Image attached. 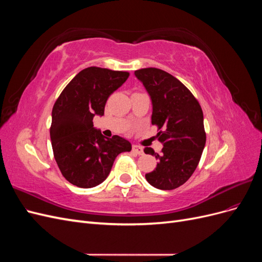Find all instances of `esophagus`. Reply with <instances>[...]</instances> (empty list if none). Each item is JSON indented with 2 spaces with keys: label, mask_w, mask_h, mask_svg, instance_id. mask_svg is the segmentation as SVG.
<instances>
[{
  "label": "esophagus",
  "mask_w": 262,
  "mask_h": 262,
  "mask_svg": "<svg viewBox=\"0 0 262 262\" xmlns=\"http://www.w3.org/2000/svg\"><path fill=\"white\" fill-rule=\"evenodd\" d=\"M132 152L138 154V155H142V154L144 153V152H143V148H142V147L139 146V145H133V146H132Z\"/></svg>",
  "instance_id": "1"
}]
</instances>
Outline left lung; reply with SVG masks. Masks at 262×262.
<instances>
[{
  "label": "left lung",
  "instance_id": "obj_1",
  "mask_svg": "<svg viewBox=\"0 0 262 262\" xmlns=\"http://www.w3.org/2000/svg\"><path fill=\"white\" fill-rule=\"evenodd\" d=\"M134 74L152 100V124L158 128L157 138L164 146L161 154L144 148L158 161L145 178L157 189H176L191 177L205 145L201 106L184 84L161 69H141Z\"/></svg>",
  "mask_w": 262,
  "mask_h": 262
}]
</instances>
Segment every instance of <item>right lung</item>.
<instances>
[{"instance_id": "right-lung-1", "label": "right lung", "mask_w": 262, "mask_h": 262, "mask_svg": "<svg viewBox=\"0 0 262 262\" xmlns=\"http://www.w3.org/2000/svg\"><path fill=\"white\" fill-rule=\"evenodd\" d=\"M129 75L123 71L86 68L54 102L50 126L54 160L63 177L76 187L93 188L101 184L116 157L132 148L129 141L119 136L105 138L93 124L95 115L104 116L108 97Z\"/></svg>"}]
</instances>
